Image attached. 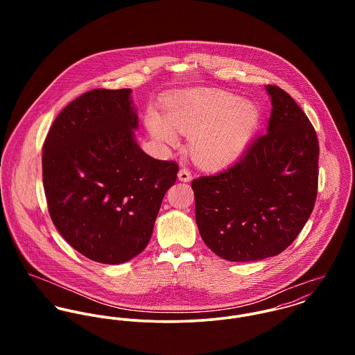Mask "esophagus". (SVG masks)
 I'll return each mask as SVG.
<instances>
[{"mask_svg": "<svg viewBox=\"0 0 355 355\" xmlns=\"http://www.w3.org/2000/svg\"><path fill=\"white\" fill-rule=\"evenodd\" d=\"M191 178H193L191 172H190L189 169H186V168H182V169L179 171V173H178V179H179L180 182H190Z\"/></svg>", "mask_w": 355, "mask_h": 355, "instance_id": "esophagus-1", "label": "esophagus"}]
</instances>
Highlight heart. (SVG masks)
Instances as JSON below:
<instances>
[{"instance_id":"1","label":"heart","mask_w":355,"mask_h":355,"mask_svg":"<svg viewBox=\"0 0 355 355\" xmlns=\"http://www.w3.org/2000/svg\"><path fill=\"white\" fill-rule=\"evenodd\" d=\"M261 107L250 100L217 89L186 90L164 106V119L149 112L146 128L166 146L179 142L176 132L190 137L193 162L218 171L236 162L248 150L261 123Z\"/></svg>"}]
</instances>
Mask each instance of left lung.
Wrapping results in <instances>:
<instances>
[{
  "instance_id": "obj_1",
  "label": "left lung",
  "mask_w": 355,
  "mask_h": 355,
  "mask_svg": "<svg viewBox=\"0 0 355 355\" xmlns=\"http://www.w3.org/2000/svg\"><path fill=\"white\" fill-rule=\"evenodd\" d=\"M266 134L228 169L194 179L196 221L223 259L250 262L286 250L311 214L318 184V141L300 105L268 85Z\"/></svg>"
}]
</instances>
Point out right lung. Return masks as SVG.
<instances>
[{"instance_id": "right-lung-1", "label": "right lung", "mask_w": 355, "mask_h": 355, "mask_svg": "<svg viewBox=\"0 0 355 355\" xmlns=\"http://www.w3.org/2000/svg\"><path fill=\"white\" fill-rule=\"evenodd\" d=\"M131 89H97L67 105L44 144L51 221L85 257L117 265L142 253L179 166L144 152Z\"/></svg>"}]
</instances>
